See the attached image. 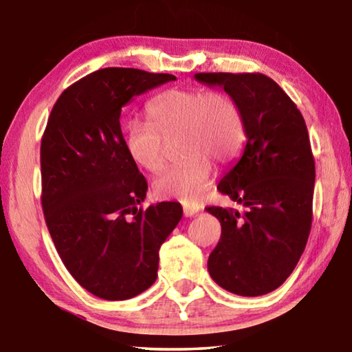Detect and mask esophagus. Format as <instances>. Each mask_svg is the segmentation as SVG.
<instances>
[{"label":"esophagus","instance_id":"obj_1","mask_svg":"<svg viewBox=\"0 0 352 352\" xmlns=\"http://www.w3.org/2000/svg\"><path fill=\"white\" fill-rule=\"evenodd\" d=\"M199 211H200V208L195 206V205H184V206H183L184 217H194V216H197Z\"/></svg>","mask_w":352,"mask_h":352}]
</instances>
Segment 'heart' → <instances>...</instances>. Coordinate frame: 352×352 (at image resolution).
Returning a JSON list of instances; mask_svg holds the SVG:
<instances>
[{
	"label": "heart",
	"mask_w": 352,
	"mask_h": 352,
	"mask_svg": "<svg viewBox=\"0 0 352 352\" xmlns=\"http://www.w3.org/2000/svg\"><path fill=\"white\" fill-rule=\"evenodd\" d=\"M148 122L133 119L126 127V148L133 163L157 172L166 162V141L182 135L184 158L153 180V192L162 199L192 201L212 182V163H228L245 141L239 107L230 96L204 90H168L147 104Z\"/></svg>",
	"instance_id": "b5f03b06"
}]
</instances>
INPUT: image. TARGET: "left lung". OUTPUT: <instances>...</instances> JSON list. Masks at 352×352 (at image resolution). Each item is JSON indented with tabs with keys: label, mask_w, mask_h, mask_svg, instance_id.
I'll list each match as a JSON object with an SVG mask.
<instances>
[{
	"label": "left lung",
	"mask_w": 352,
	"mask_h": 352,
	"mask_svg": "<svg viewBox=\"0 0 352 352\" xmlns=\"http://www.w3.org/2000/svg\"><path fill=\"white\" fill-rule=\"evenodd\" d=\"M239 107L247 142L217 189L243 206H208L222 226L208 259L220 287L241 296L278 289L305 252L312 225L315 162L305 118L281 87L259 73H197Z\"/></svg>",
	"instance_id": "8db88e82"
}]
</instances>
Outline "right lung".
Returning <instances> with one entry per match:
<instances>
[{
	"mask_svg": "<svg viewBox=\"0 0 352 352\" xmlns=\"http://www.w3.org/2000/svg\"><path fill=\"white\" fill-rule=\"evenodd\" d=\"M135 68H104L65 90L41 138V205L73 278L109 301L129 300L157 279L160 247L183 216L177 201L138 208L147 192L126 148L121 110L175 80Z\"/></svg>",
	"mask_w": 352,
	"mask_h": 352,
	"instance_id": "add662e5",
	"label": "right lung"
}]
</instances>
